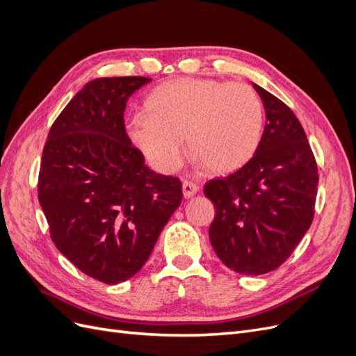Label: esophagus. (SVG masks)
Returning <instances> with one entry per match:
<instances>
[{"label":"esophagus","mask_w":356,"mask_h":356,"mask_svg":"<svg viewBox=\"0 0 356 356\" xmlns=\"http://www.w3.org/2000/svg\"><path fill=\"white\" fill-rule=\"evenodd\" d=\"M197 191H199V187L197 184H195V182H188V181L182 182V195H184L186 199L193 197Z\"/></svg>","instance_id":"esophagus-1"}]
</instances>
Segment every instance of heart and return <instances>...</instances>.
<instances>
[{"label": "heart", "instance_id": "b5f03b06", "mask_svg": "<svg viewBox=\"0 0 356 356\" xmlns=\"http://www.w3.org/2000/svg\"><path fill=\"white\" fill-rule=\"evenodd\" d=\"M126 134L161 174L179 168L184 138L197 166L230 174L245 166L260 145L263 105L245 83L177 79L147 96L145 113L127 118Z\"/></svg>", "mask_w": 356, "mask_h": 356}]
</instances>
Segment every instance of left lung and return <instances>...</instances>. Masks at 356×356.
<instances>
[{
  "label": "left lung",
  "mask_w": 356,
  "mask_h": 356,
  "mask_svg": "<svg viewBox=\"0 0 356 356\" xmlns=\"http://www.w3.org/2000/svg\"><path fill=\"white\" fill-rule=\"evenodd\" d=\"M266 126L245 166L204 186L215 204L209 241L232 270L264 275L293 254L314 221L318 166L303 126L281 99L258 84Z\"/></svg>",
  "instance_id": "obj_1"
}]
</instances>
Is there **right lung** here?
Listing matches in <instances>:
<instances>
[{"label": "right lung", "instance_id": "right-lung-1", "mask_svg": "<svg viewBox=\"0 0 356 356\" xmlns=\"http://www.w3.org/2000/svg\"><path fill=\"white\" fill-rule=\"evenodd\" d=\"M149 81L84 84L42 149L38 200L51 241L79 270L108 285L141 270L182 200L181 181L149 169L124 129L129 96Z\"/></svg>", "mask_w": 356, "mask_h": 356}]
</instances>
